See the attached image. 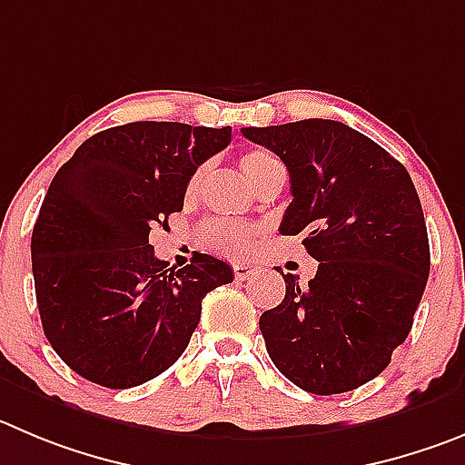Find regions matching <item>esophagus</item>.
Segmentation results:
<instances>
[{
    "instance_id": "1",
    "label": "esophagus",
    "mask_w": 465,
    "mask_h": 465,
    "mask_svg": "<svg viewBox=\"0 0 465 465\" xmlns=\"http://www.w3.org/2000/svg\"><path fill=\"white\" fill-rule=\"evenodd\" d=\"M257 271V263H233V277H236V280H247V277L254 275Z\"/></svg>"
}]
</instances>
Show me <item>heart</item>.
Instances as JSON below:
<instances>
[{"instance_id":"obj_1","label":"heart","mask_w":465,"mask_h":465,"mask_svg":"<svg viewBox=\"0 0 465 465\" xmlns=\"http://www.w3.org/2000/svg\"><path fill=\"white\" fill-rule=\"evenodd\" d=\"M272 163H277L268 151L263 149H245L238 155V167L245 173L247 179L257 183L262 179V173L271 167ZM202 169L193 173V179L188 181V188L185 194L193 197L199 188V181H202ZM203 241L211 245L213 252L223 254L229 259H245L252 254L254 250V227L241 223H227V220H208L202 229Z\"/></svg>"}]
</instances>
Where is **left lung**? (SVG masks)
Here are the masks:
<instances>
[{
    "label": "left lung",
    "instance_id": "obj_1",
    "mask_svg": "<svg viewBox=\"0 0 465 465\" xmlns=\"http://www.w3.org/2000/svg\"><path fill=\"white\" fill-rule=\"evenodd\" d=\"M280 155L293 202L282 236H302L314 280L282 272L286 296L259 328L272 364L312 394L376 379L409 337L429 280L422 203L409 172L367 134L331 119L242 128Z\"/></svg>",
    "mask_w": 465,
    "mask_h": 465
}]
</instances>
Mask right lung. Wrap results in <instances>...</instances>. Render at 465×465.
<instances>
[{
  "label": "right lung",
  "instance_id": "add662e5",
  "mask_svg": "<svg viewBox=\"0 0 465 465\" xmlns=\"http://www.w3.org/2000/svg\"><path fill=\"white\" fill-rule=\"evenodd\" d=\"M229 142V125L134 121L89 137L54 173L32 271L43 332L82 379L124 390L160 376L188 349L203 296L233 282L211 254L167 268L149 242L183 211L199 164Z\"/></svg>",
  "mask_w": 465,
  "mask_h": 465
}]
</instances>
